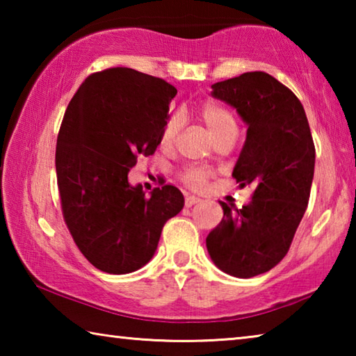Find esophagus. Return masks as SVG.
<instances>
[{
  "label": "esophagus",
  "instance_id": "esophagus-1",
  "mask_svg": "<svg viewBox=\"0 0 356 356\" xmlns=\"http://www.w3.org/2000/svg\"><path fill=\"white\" fill-rule=\"evenodd\" d=\"M197 202H201V200L197 196H186L185 197V207H191V206H195V204H197Z\"/></svg>",
  "mask_w": 356,
  "mask_h": 356
}]
</instances>
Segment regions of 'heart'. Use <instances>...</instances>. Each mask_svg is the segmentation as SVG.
Here are the masks:
<instances>
[{"instance_id":"obj_1","label":"heart","mask_w":356,"mask_h":356,"mask_svg":"<svg viewBox=\"0 0 356 356\" xmlns=\"http://www.w3.org/2000/svg\"><path fill=\"white\" fill-rule=\"evenodd\" d=\"M197 116L206 124L210 135L213 136L215 141L221 140L225 136H236L237 135V122L234 118L232 111L226 108L225 105L216 104V102H206L197 110ZM180 130V116L179 114H172L168 118V120L161 129L160 134V146L161 147H171L176 143V138ZM210 170L202 166H191L186 168L182 172V182L190 186V188L201 190L206 186L207 180L210 177Z\"/></svg>"}]
</instances>
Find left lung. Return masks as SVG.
Masks as SVG:
<instances>
[{"mask_svg": "<svg viewBox=\"0 0 356 356\" xmlns=\"http://www.w3.org/2000/svg\"><path fill=\"white\" fill-rule=\"evenodd\" d=\"M212 95L248 125L232 177L254 191L242 209L220 201L225 215L206 238L207 251L225 273L252 278L291 248L308 207L316 147L301 102L272 75L246 72L212 84Z\"/></svg>", "mask_w": 356, "mask_h": 356, "instance_id": "8db88e82", "label": "left lung"}]
</instances>
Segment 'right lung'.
I'll return each mask as SVG.
<instances>
[{
    "mask_svg": "<svg viewBox=\"0 0 356 356\" xmlns=\"http://www.w3.org/2000/svg\"><path fill=\"white\" fill-rule=\"evenodd\" d=\"M177 89L129 67L89 75L65 110L56 143V177L64 221L95 268L125 275L152 259L165 222L184 195L161 185L146 196L129 182L140 156L160 144Z\"/></svg>",
    "mask_w": 356,
    "mask_h": 356,
    "instance_id": "obj_1",
    "label": "right lung"
}]
</instances>
